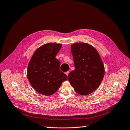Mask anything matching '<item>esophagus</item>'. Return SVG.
Here are the masks:
<instances>
[{"instance_id":"esophagus-1","label":"esophagus","mask_w":130,"mask_h":130,"mask_svg":"<svg viewBox=\"0 0 130 130\" xmlns=\"http://www.w3.org/2000/svg\"><path fill=\"white\" fill-rule=\"evenodd\" d=\"M69 73H70V72L69 71H67V72H66V73H65V74H66V75L68 76V75H69Z\"/></svg>"}]
</instances>
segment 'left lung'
I'll return each instance as SVG.
<instances>
[{"mask_svg":"<svg viewBox=\"0 0 130 130\" xmlns=\"http://www.w3.org/2000/svg\"><path fill=\"white\" fill-rule=\"evenodd\" d=\"M75 70L68 75L69 81L79 94L86 95L96 90L105 74L104 65L97 50L87 43L71 45Z\"/></svg>","mask_w":130,"mask_h":130,"instance_id":"obj_1","label":"left lung"}]
</instances>
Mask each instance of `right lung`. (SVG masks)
Instances as JSON below:
<instances>
[{
  "label": "right lung",
  "instance_id": "1",
  "mask_svg": "<svg viewBox=\"0 0 130 130\" xmlns=\"http://www.w3.org/2000/svg\"><path fill=\"white\" fill-rule=\"evenodd\" d=\"M61 48L59 43L44 44L36 50L28 64V80L40 94L47 96L53 94L67 79L59 69V60L56 58Z\"/></svg>",
  "mask_w": 130,
  "mask_h": 130
}]
</instances>
